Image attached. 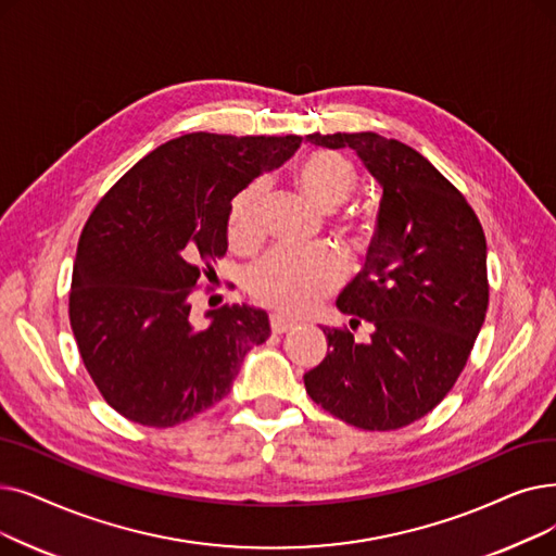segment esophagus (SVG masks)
<instances>
[{
    "mask_svg": "<svg viewBox=\"0 0 556 556\" xmlns=\"http://www.w3.org/2000/svg\"><path fill=\"white\" fill-rule=\"evenodd\" d=\"M295 325L298 323L293 318L283 316V313H273V316H270V327H273L275 333H286L288 329H293Z\"/></svg>",
    "mask_w": 556,
    "mask_h": 556,
    "instance_id": "obj_1",
    "label": "esophagus"
}]
</instances>
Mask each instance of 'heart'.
<instances>
[{"label": "heart", "mask_w": 556, "mask_h": 556, "mask_svg": "<svg viewBox=\"0 0 556 556\" xmlns=\"http://www.w3.org/2000/svg\"><path fill=\"white\" fill-rule=\"evenodd\" d=\"M304 195L323 211H333L350 200L356 186L352 165L333 152L311 154L298 170ZM268 181L258 179L231 204L229 243L238 250L252 248L261 236V213L268 200ZM341 281L338 258L323 248H277L265 254L248 277L254 300L286 313H304Z\"/></svg>", "instance_id": "obj_1"}]
</instances>
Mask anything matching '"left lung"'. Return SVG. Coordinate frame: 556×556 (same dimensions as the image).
<instances>
[{
  "label": "left lung",
  "mask_w": 556,
  "mask_h": 556,
  "mask_svg": "<svg viewBox=\"0 0 556 556\" xmlns=\"http://www.w3.org/2000/svg\"><path fill=\"white\" fill-rule=\"evenodd\" d=\"M356 152L381 186L366 268L338 295L370 341L323 327L311 400L348 425L391 431L427 416L462 375L489 306L486 238L475 211L420 152L375 131L306 136Z\"/></svg>",
  "instance_id": "8db88e82"
}]
</instances>
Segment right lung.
<instances>
[{"label":"right lung","instance_id":"right-lung-1","mask_svg":"<svg viewBox=\"0 0 556 556\" xmlns=\"http://www.w3.org/2000/svg\"><path fill=\"white\" fill-rule=\"evenodd\" d=\"M300 136L186 134L140 159L94 206L72 270L84 366L127 420L173 427L220 402L270 336L248 304L192 320L190 293L227 252L231 200L291 159Z\"/></svg>","mask_w":556,"mask_h":556}]
</instances>
